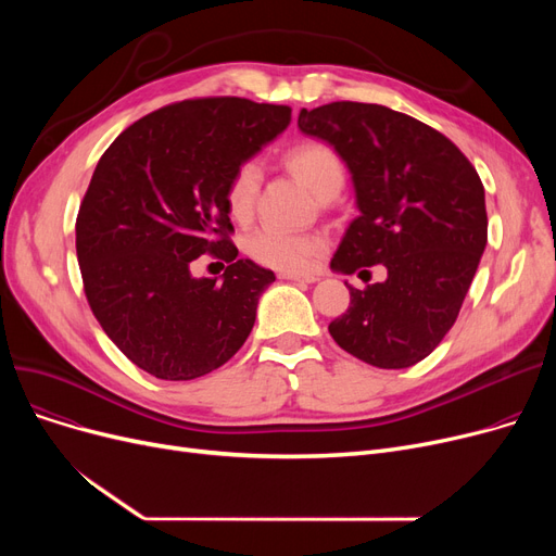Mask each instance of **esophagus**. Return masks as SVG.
<instances>
[{"label": "esophagus", "mask_w": 556, "mask_h": 556, "mask_svg": "<svg viewBox=\"0 0 556 556\" xmlns=\"http://www.w3.org/2000/svg\"><path fill=\"white\" fill-rule=\"evenodd\" d=\"M279 279H286V281H302V283H315V281H317L315 275H298V273H279Z\"/></svg>", "instance_id": "obj_1"}]
</instances>
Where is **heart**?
<instances>
[{"label":"heart","instance_id":"obj_1","mask_svg":"<svg viewBox=\"0 0 556 556\" xmlns=\"http://www.w3.org/2000/svg\"><path fill=\"white\" fill-rule=\"evenodd\" d=\"M286 162L298 178L317 195L340 191L344 182V166L329 143L306 139L286 153ZM261 187V164L245 160L233 168L225 187V204L231 218L248 220L254 212ZM323 239L317 233H295L279 229H258L245 239V252L261 266L281 273H304L323 252Z\"/></svg>","mask_w":556,"mask_h":556}]
</instances>
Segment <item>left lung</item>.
<instances>
[{
    "mask_svg": "<svg viewBox=\"0 0 556 556\" xmlns=\"http://www.w3.org/2000/svg\"><path fill=\"white\" fill-rule=\"evenodd\" d=\"M298 126L333 146L356 189L361 214L331 268H388L381 283L346 286L352 304L329 333L367 365L413 367L455 325L484 252L480 175L440 130L386 105L336 101L302 110Z\"/></svg>",
    "mask_w": 556,
    "mask_h": 556,
    "instance_id": "1",
    "label": "left lung"
}]
</instances>
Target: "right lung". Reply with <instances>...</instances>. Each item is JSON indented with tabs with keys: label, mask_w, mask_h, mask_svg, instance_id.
Wrapping results in <instances>:
<instances>
[{
	"label": "right lung",
	"mask_w": 556,
	"mask_h": 556,
	"mask_svg": "<svg viewBox=\"0 0 556 556\" xmlns=\"http://www.w3.org/2000/svg\"><path fill=\"white\" fill-rule=\"evenodd\" d=\"M288 124V105L189 99L141 116L101 155L76 216V256L87 304L139 369L191 381L248 340L275 273L237 258L225 187ZM200 253L228 263L223 282L190 275Z\"/></svg>",
	"instance_id": "add662e5"
}]
</instances>
